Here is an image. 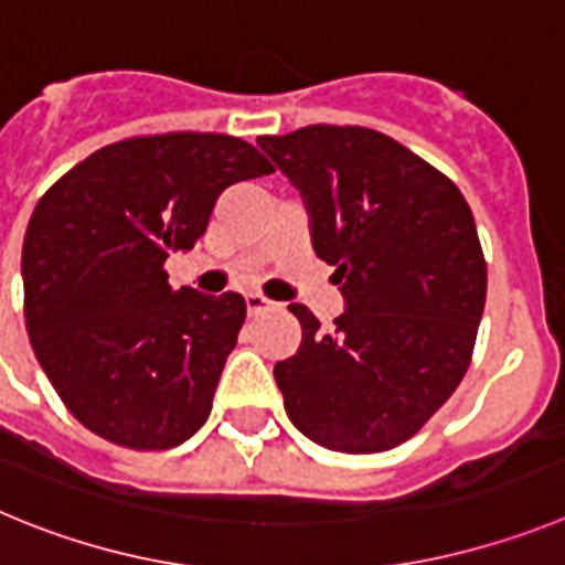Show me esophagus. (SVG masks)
Returning a JSON list of instances; mask_svg holds the SVG:
<instances>
[{
    "mask_svg": "<svg viewBox=\"0 0 565 565\" xmlns=\"http://www.w3.org/2000/svg\"><path fill=\"white\" fill-rule=\"evenodd\" d=\"M271 308H274V302H271V299L263 297V294H248V297H246L248 317H259V313L271 311Z\"/></svg>",
    "mask_w": 565,
    "mask_h": 565,
    "instance_id": "esophagus-1",
    "label": "esophagus"
}]
</instances>
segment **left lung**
I'll use <instances>...</instances> for the list:
<instances>
[{"mask_svg":"<svg viewBox=\"0 0 565 565\" xmlns=\"http://www.w3.org/2000/svg\"><path fill=\"white\" fill-rule=\"evenodd\" d=\"M311 212L313 252L348 311L322 331L288 306L302 342L274 379L302 436L367 456L398 447L456 393L487 302V259L456 183L391 135L311 124L259 135Z\"/></svg>","mask_w":565,"mask_h":565,"instance_id":"left-lung-1","label":"left lung"}]
</instances>
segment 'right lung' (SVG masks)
I'll return each mask as SVG.
<instances>
[{
  "mask_svg": "<svg viewBox=\"0 0 565 565\" xmlns=\"http://www.w3.org/2000/svg\"><path fill=\"white\" fill-rule=\"evenodd\" d=\"M274 167L223 132L132 135L39 198L24 232V328L76 422L127 450H169L212 413L246 319L239 294L172 288L214 201Z\"/></svg>",
  "mask_w": 565,
  "mask_h": 565,
  "instance_id": "obj_1",
  "label": "right lung"
}]
</instances>
